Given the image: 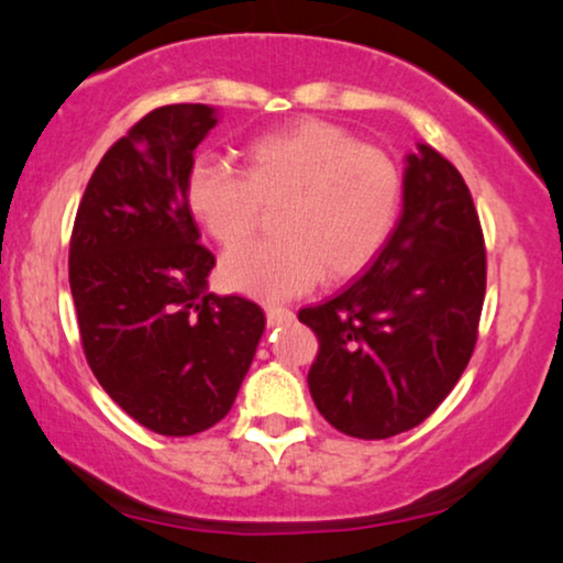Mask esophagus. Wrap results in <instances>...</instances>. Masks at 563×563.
<instances>
[{"mask_svg":"<svg viewBox=\"0 0 563 563\" xmlns=\"http://www.w3.org/2000/svg\"><path fill=\"white\" fill-rule=\"evenodd\" d=\"M265 313H267L269 327H280V324H286V321L294 319V311L286 309V306H265Z\"/></svg>","mask_w":563,"mask_h":563,"instance_id":"34e87169","label":"esophagus"}]
</instances>
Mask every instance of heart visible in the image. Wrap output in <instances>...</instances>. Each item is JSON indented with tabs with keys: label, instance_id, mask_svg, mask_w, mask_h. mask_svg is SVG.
<instances>
[{
	"label": "heart",
	"instance_id": "heart-1",
	"mask_svg": "<svg viewBox=\"0 0 563 563\" xmlns=\"http://www.w3.org/2000/svg\"><path fill=\"white\" fill-rule=\"evenodd\" d=\"M244 175L195 162L185 179L192 219L221 246H239L275 208V239L231 252L223 286L260 301L309 290L319 275L347 280L380 252L401 211V172L384 148L342 125L306 118L252 139Z\"/></svg>",
	"mask_w": 563,
	"mask_h": 563
}]
</instances>
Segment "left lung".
Listing matches in <instances>:
<instances>
[{
	"label": "left lung",
	"mask_w": 563,
	"mask_h": 563,
	"mask_svg": "<svg viewBox=\"0 0 563 563\" xmlns=\"http://www.w3.org/2000/svg\"><path fill=\"white\" fill-rule=\"evenodd\" d=\"M484 290V234L468 187L443 154L417 144L384 250L340 296L298 311L319 340L309 391L321 417L363 440L424 422L466 371Z\"/></svg>",
	"instance_id": "8db88e82"
}]
</instances>
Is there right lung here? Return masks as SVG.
<instances>
[{
  "label": "right lung",
  "mask_w": 563,
  "mask_h": 563,
  "mask_svg": "<svg viewBox=\"0 0 563 563\" xmlns=\"http://www.w3.org/2000/svg\"><path fill=\"white\" fill-rule=\"evenodd\" d=\"M219 125L211 104H164L97 164L69 246V283L87 363L125 415L167 438L229 415L265 313L216 296V257L185 203L192 154Z\"/></svg>",
  "instance_id": "right-lung-1"
}]
</instances>
